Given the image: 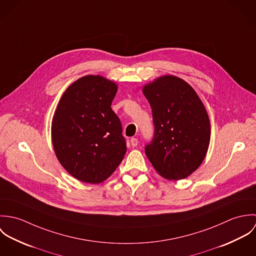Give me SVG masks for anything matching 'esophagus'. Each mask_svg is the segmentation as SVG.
<instances>
[{
	"label": "esophagus",
	"mask_w": 256,
	"mask_h": 256,
	"mask_svg": "<svg viewBox=\"0 0 256 256\" xmlns=\"http://www.w3.org/2000/svg\"><path fill=\"white\" fill-rule=\"evenodd\" d=\"M130 142H131L132 146H137V145H138V139H136V138H131Z\"/></svg>",
	"instance_id": "34e87169"
}]
</instances>
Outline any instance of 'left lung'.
<instances>
[{"label":"left lung","mask_w":256,"mask_h":256,"mask_svg":"<svg viewBox=\"0 0 256 256\" xmlns=\"http://www.w3.org/2000/svg\"><path fill=\"white\" fill-rule=\"evenodd\" d=\"M143 92L152 108L154 137L145 152L154 170L168 180H183L205 158L210 120L195 90L182 78L164 76Z\"/></svg>","instance_id":"obj_1"}]
</instances>
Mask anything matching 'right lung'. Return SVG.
I'll use <instances>...</instances> for the list:
<instances>
[{
    "label": "right lung",
    "instance_id": "1",
    "mask_svg": "<svg viewBox=\"0 0 256 256\" xmlns=\"http://www.w3.org/2000/svg\"><path fill=\"white\" fill-rule=\"evenodd\" d=\"M117 86L102 76H86L62 96L52 121L57 158L74 178L102 182L126 154L122 125L111 110Z\"/></svg>",
    "mask_w": 256,
    "mask_h": 256
}]
</instances>
